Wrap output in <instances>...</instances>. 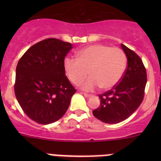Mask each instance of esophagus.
I'll return each instance as SVG.
<instances>
[{
	"label": "esophagus",
	"mask_w": 161,
	"mask_h": 161,
	"mask_svg": "<svg viewBox=\"0 0 161 161\" xmlns=\"http://www.w3.org/2000/svg\"><path fill=\"white\" fill-rule=\"evenodd\" d=\"M83 95L85 97H92V94H89V93H83Z\"/></svg>",
	"instance_id": "1"
}]
</instances>
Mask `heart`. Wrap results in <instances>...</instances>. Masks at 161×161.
<instances>
[{
	"label": "heart",
	"instance_id": "b5f03b06",
	"mask_svg": "<svg viewBox=\"0 0 161 161\" xmlns=\"http://www.w3.org/2000/svg\"><path fill=\"white\" fill-rule=\"evenodd\" d=\"M76 59L67 58L64 67L67 76L73 84H78L88 75L90 77L80 84L84 90L93 91L100 86L109 89L117 85L124 73L126 57L119 47L94 44L76 52Z\"/></svg>",
	"mask_w": 161,
	"mask_h": 161
}]
</instances>
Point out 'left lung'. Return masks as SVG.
I'll list each match as a JSON object with an SVG mask.
<instances>
[{"label":"left lung","instance_id":"left-lung-1","mask_svg":"<svg viewBox=\"0 0 161 161\" xmlns=\"http://www.w3.org/2000/svg\"><path fill=\"white\" fill-rule=\"evenodd\" d=\"M127 57L123 76L111 89L99 94L101 104L93 111L103 123L114 124L129 118L139 108L144 97L147 72L143 61L132 50L121 44Z\"/></svg>","mask_w":161,"mask_h":161}]
</instances>
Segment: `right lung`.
Instances as JSON below:
<instances>
[{
    "instance_id": "1",
    "label": "right lung",
    "mask_w": 161,
    "mask_h": 161,
    "mask_svg": "<svg viewBox=\"0 0 161 161\" xmlns=\"http://www.w3.org/2000/svg\"><path fill=\"white\" fill-rule=\"evenodd\" d=\"M72 43L50 38L33 45L16 68L14 93L24 113L38 124H50L66 113L76 89L64 67Z\"/></svg>"
}]
</instances>
